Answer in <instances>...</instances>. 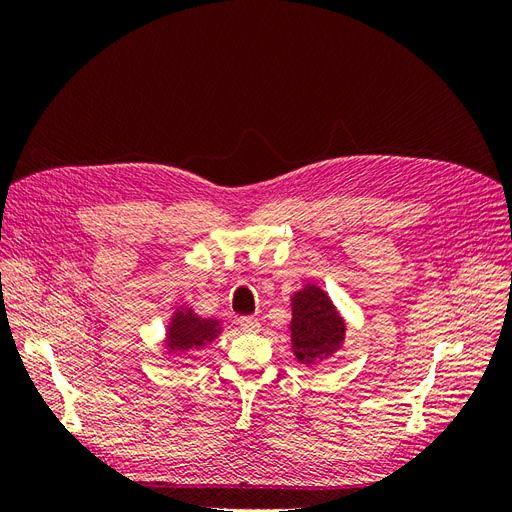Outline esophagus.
<instances>
[{"label":"esophagus","instance_id":"1","mask_svg":"<svg viewBox=\"0 0 512 512\" xmlns=\"http://www.w3.org/2000/svg\"><path fill=\"white\" fill-rule=\"evenodd\" d=\"M239 327H241V331H245V333H258V331H260V322H258V318H254V316H245V318L239 320Z\"/></svg>","mask_w":512,"mask_h":512}]
</instances>
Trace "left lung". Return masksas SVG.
Segmentation results:
<instances>
[{
  "mask_svg": "<svg viewBox=\"0 0 512 512\" xmlns=\"http://www.w3.org/2000/svg\"><path fill=\"white\" fill-rule=\"evenodd\" d=\"M292 301V352L303 365L329 359L344 344L346 322L339 316L329 294L316 284L294 292Z\"/></svg>",
  "mask_w": 512,
  "mask_h": 512,
  "instance_id": "8db88e82",
  "label": "left lung"
}]
</instances>
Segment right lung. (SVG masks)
I'll use <instances>...</instances> for the list:
<instances>
[{"label":"right lung","mask_w":512,"mask_h":512,"mask_svg":"<svg viewBox=\"0 0 512 512\" xmlns=\"http://www.w3.org/2000/svg\"><path fill=\"white\" fill-rule=\"evenodd\" d=\"M220 335V322L213 318H200L190 307H181L173 314L166 331L168 352H185L203 348Z\"/></svg>","instance_id":"1"}]
</instances>
